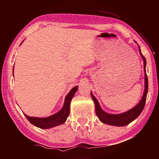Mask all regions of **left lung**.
Instances as JSON below:
<instances>
[{"label":"left lung","mask_w":159,"mask_h":159,"mask_svg":"<svg viewBox=\"0 0 159 159\" xmlns=\"http://www.w3.org/2000/svg\"><path fill=\"white\" fill-rule=\"evenodd\" d=\"M139 51L140 52V55L143 58L144 60V69L145 72V89L144 92L142 96L141 101L139 102L138 105L135 106L134 108L131 109L129 111H126L125 113L120 114H109L107 113L104 112L103 110L101 109L100 106H99L98 101L97 99L94 97V95L91 93V97L93 99L94 102L95 104V111L96 114L99 118V119L101 120L102 123H106L108 125H116V126H124L126 125H128L129 123L133 121L134 119L138 118L139 114H141L142 110H143L144 107L145 106V103H146L147 99V95L148 92V78L146 73V59L142 55L140 50V48L139 46Z\"/></svg>","instance_id":"obj_1"}]
</instances>
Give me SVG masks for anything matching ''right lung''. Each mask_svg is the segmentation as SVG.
<instances>
[{
    "mask_svg": "<svg viewBox=\"0 0 159 159\" xmlns=\"http://www.w3.org/2000/svg\"><path fill=\"white\" fill-rule=\"evenodd\" d=\"M78 90V86L72 88L71 90L66 96L65 101H64V106L60 111L57 114L50 116L47 118H36L30 117L27 115L25 114V117L30 122L31 124L36 126L38 128L42 129H48L50 128L55 127L59 125L64 123L66 120V118L69 115L70 112V102L72 98H73L75 93Z\"/></svg>",
    "mask_w": 159,
    "mask_h": 159,
    "instance_id": "right-lung-1",
    "label": "right lung"
}]
</instances>
